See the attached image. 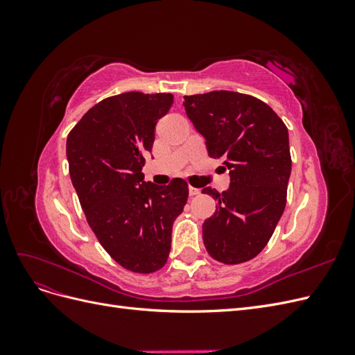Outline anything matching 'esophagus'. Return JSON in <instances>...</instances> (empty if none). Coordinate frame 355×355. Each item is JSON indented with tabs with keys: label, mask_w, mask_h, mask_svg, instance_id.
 Returning a JSON list of instances; mask_svg holds the SVG:
<instances>
[{
	"label": "esophagus",
	"mask_w": 355,
	"mask_h": 355,
	"mask_svg": "<svg viewBox=\"0 0 355 355\" xmlns=\"http://www.w3.org/2000/svg\"><path fill=\"white\" fill-rule=\"evenodd\" d=\"M200 192H201V191H200L198 188H196V187H189V196L194 197V196H198Z\"/></svg>",
	"instance_id": "34e87169"
}]
</instances>
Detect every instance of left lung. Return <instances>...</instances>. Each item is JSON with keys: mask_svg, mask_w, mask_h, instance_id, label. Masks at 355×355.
Returning <instances> with one entry per match:
<instances>
[{"mask_svg": "<svg viewBox=\"0 0 355 355\" xmlns=\"http://www.w3.org/2000/svg\"><path fill=\"white\" fill-rule=\"evenodd\" d=\"M185 111L206 139L211 158H222L231 184L202 223V241L214 261L237 265L253 259L272 237L286 207L292 171L283 120L250 94L219 90L185 96Z\"/></svg>", "mask_w": 355, "mask_h": 355, "instance_id": "left-lung-1", "label": "left lung"}]
</instances>
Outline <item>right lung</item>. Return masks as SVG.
Listing matches in <instances>:
<instances>
[{"label": "right lung", "mask_w": 355, "mask_h": 355, "mask_svg": "<svg viewBox=\"0 0 355 355\" xmlns=\"http://www.w3.org/2000/svg\"><path fill=\"white\" fill-rule=\"evenodd\" d=\"M173 94L127 92L96 103L67 139L72 185L90 228L125 270L151 274L167 262L171 228L184 211L188 184L145 182V154Z\"/></svg>", "instance_id": "add662e5"}]
</instances>
